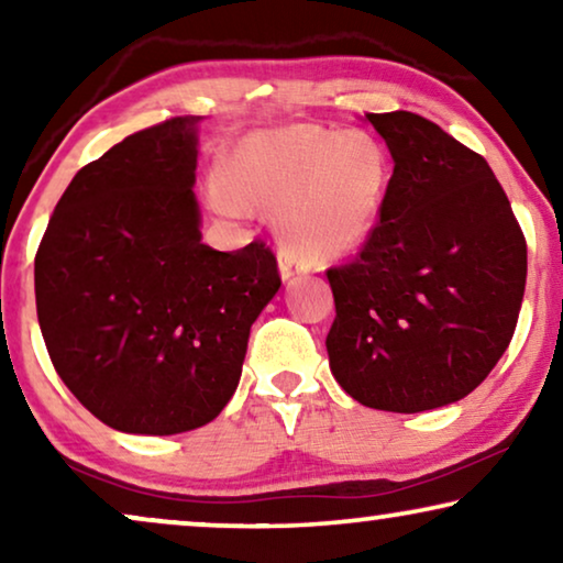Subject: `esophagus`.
<instances>
[{
    "mask_svg": "<svg viewBox=\"0 0 563 563\" xmlns=\"http://www.w3.org/2000/svg\"><path fill=\"white\" fill-rule=\"evenodd\" d=\"M279 272H282V279L289 282L295 279L297 274H305L307 266L299 264L295 256H289V253H279Z\"/></svg>",
    "mask_w": 563,
    "mask_h": 563,
    "instance_id": "obj_1",
    "label": "esophagus"
}]
</instances>
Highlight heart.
<instances>
[{"mask_svg":"<svg viewBox=\"0 0 563 563\" xmlns=\"http://www.w3.org/2000/svg\"><path fill=\"white\" fill-rule=\"evenodd\" d=\"M230 181L214 179L218 210L241 214L245 199L276 210V230L291 256L330 264L356 253L374 233L389 189V158L366 133L295 125L238 143Z\"/></svg>","mask_w":563,"mask_h":563,"instance_id":"heart-1","label":"heart"}]
</instances>
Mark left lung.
<instances>
[{
	"mask_svg": "<svg viewBox=\"0 0 563 563\" xmlns=\"http://www.w3.org/2000/svg\"><path fill=\"white\" fill-rule=\"evenodd\" d=\"M395 158L356 258L328 268L330 372L356 402L422 412L459 402L512 341L526 235L479 153L415 112H368Z\"/></svg>",
	"mask_w": 563,
	"mask_h": 563,
	"instance_id": "8db88e82",
	"label": "left lung"
}]
</instances>
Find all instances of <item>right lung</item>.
<instances>
[{
    "label": "right lung",
    "instance_id": "obj_1",
    "mask_svg": "<svg viewBox=\"0 0 563 563\" xmlns=\"http://www.w3.org/2000/svg\"><path fill=\"white\" fill-rule=\"evenodd\" d=\"M197 122L137 130L79 168L35 253L53 366L122 433L174 435L218 418L253 320L282 287L266 243L230 253L202 243Z\"/></svg>",
    "mask_w": 563,
    "mask_h": 563
}]
</instances>
